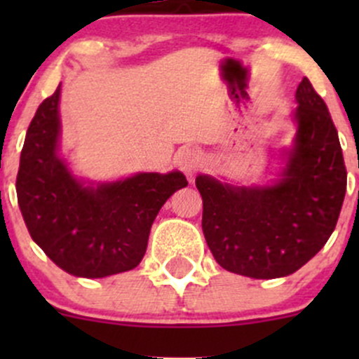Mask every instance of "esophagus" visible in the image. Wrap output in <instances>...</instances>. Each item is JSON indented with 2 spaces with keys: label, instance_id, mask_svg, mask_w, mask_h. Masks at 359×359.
<instances>
[{
  "label": "esophagus",
  "instance_id": "34e87169",
  "mask_svg": "<svg viewBox=\"0 0 359 359\" xmlns=\"http://www.w3.org/2000/svg\"><path fill=\"white\" fill-rule=\"evenodd\" d=\"M177 163H179L180 170L191 177L198 168H200V151H196L194 147H184V149H180L179 154H177Z\"/></svg>",
  "mask_w": 359,
  "mask_h": 359
}]
</instances>
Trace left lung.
<instances>
[{"label": "left lung", "instance_id": "8db88e82", "mask_svg": "<svg viewBox=\"0 0 359 359\" xmlns=\"http://www.w3.org/2000/svg\"><path fill=\"white\" fill-rule=\"evenodd\" d=\"M295 99L293 147L273 186L238 187L196 177L206 245L231 273L255 280L288 276L325 247L339 220L347 172L337 128L307 78Z\"/></svg>", "mask_w": 359, "mask_h": 359}]
</instances>
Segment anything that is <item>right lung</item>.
<instances>
[{
  "label": "right lung",
  "instance_id": "1",
  "mask_svg": "<svg viewBox=\"0 0 359 359\" xmlns=\"http://www.w3.org/2000/svg\"><path fill=\"white\" fill-rule=\"evenodd\" d=\"M60 85L39 104L25 133L17 200L36 245L66 273L106 278L140 264L159 208L180 187V172L137 173L90 184L59 156Z\"/></svg>",
  "mask_w": 359,
  "mask_h": 359
}]
</instances>
